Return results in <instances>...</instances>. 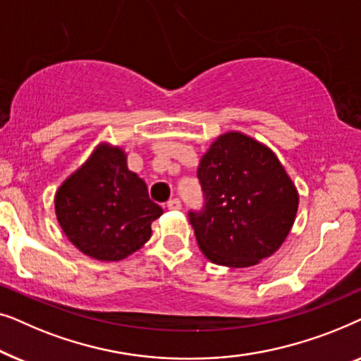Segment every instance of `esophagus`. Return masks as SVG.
Segmentation results:
<instances>
[{
	"mask_svg": "<svg viewBox=\"0 0 361 361\" xmlns=\"http://www.w3.org/2000/svg\"><path fill=\"white\" fill-rule=\"evenodd\" d=\"M180 207H182V204L179 199H171L169 202H167V209L169 210H179Z\"/></svg>",
	"mask_w": 361,
	"mask_h": 361,
	"instance_id": "esophagus-1",
	"label": "esophagus"
}]
</instances>
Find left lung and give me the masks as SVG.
Listing matches in <instances>:
<instances>
[{
  "mask_svg": "<svg viewBox=\"0 0 361 361\" xmlns=\"http://www.w3.org/2000/svg\"><path fill=\"white\" fill-rule=\"evenodd\" d=\"M197 177L204 207L190 210L189 221L212 263L246 268L279 250L294 225L299 195L269 147L225 133L202 156Z\"/></svg>",
  "mask_w": 361,
  "mask_h": 361,
  "instance_id": "left-lung-1",
  "label": "left lung"
}]
</instances>
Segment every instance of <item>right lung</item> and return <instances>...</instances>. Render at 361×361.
<instances>
[{"label": "right lung", "instance_id": "1", "mask_svg": "<svg viewBox=\"0 0 361 361\" xmlns=\"http://www.w3.org/2000/svg\"><path fill=\"white\" fill-rule=\"evenodd\" d=\"M56 215L82 253L120 261L151 238L162 209L149 199L145 180L126 166L120 147L100 145L56 194Z\"/></svg>", "mask_w": 361, "mask_h": 361}]
</instances>
